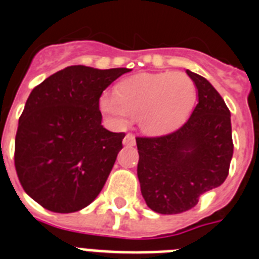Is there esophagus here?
Listing matches in <instances>:
<instances>
[{
  "mask_svg": "<svg viewBox=\"0 0 259 259\" xmlns=\"http://www.w3.org/2000/svg\"><path fill=\"white\" fill-rule=\"evenodd\" d=\"M122 142L125 146H134L136 145V137L133 136L132 133H127L126 136H125V138H123Z\"/></svg>",
  "mask_w": 259,
  "mask_h": 259,
  "instance_id": "1",
  "label": "esophagus"
}]
</instances>
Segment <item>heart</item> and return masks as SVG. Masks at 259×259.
Wrapping results in <instances>:
<instances>
[{
    "label": "heart",
    "instance_id": "1",
    "mask_svg": "<svg viewBox=\"0 0 259 259\" xmlns=\"http://www.w3.org/2000/svg\"><path fill=\"white\" fill-rule=\"evenodd\" d=\"M194 82L181 71L142 74L118 83L116 95L104 92L100 109L117 125H126L130 116L148 134L169 133L185 122L194 107Z\"/></svg>",
    "mask_w": 259,
    "mask_h": 259
}]
</instances>
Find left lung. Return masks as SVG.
<instances>
[{
    "label": "left lung",
    "mask_w": 259,
    "mask_h": 259,
    "mask_svg": "<svg viewBox=\"0 0 259 259\" xmlns=\"http://www.w3.org/2000/svg\"><path fill=\"white\" fill-rule=\"evenodd\" d=\"M198 103L176 132L137 137L138 179L146 203L159 213L193 208L203 193L224 183L233 155L231 112L206 78L186 70Z\"/></svg>",
    "instance_id": "8db88e82"
}]
</instances>
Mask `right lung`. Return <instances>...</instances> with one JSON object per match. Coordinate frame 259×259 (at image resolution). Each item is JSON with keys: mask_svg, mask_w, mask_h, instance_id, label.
I'll return each mask as SVG.
<instances>
[{"mask_svg": "<svg viewBox=\"0 0 259 259\" xmlns=\"http://www.w3.org/2000/svg\"><path fill=\"white\" fill-rule=\"evenodd\" d=\"M127 71L74 65L27 99L15 136V170L24 192L47 210L75 212L102 192L125 133L103 127L99 100Z\"/></svg>", "mask_w": 259, "mask_h": 259, "instance_id": "1", "label": "right lung"}]
</instances>
